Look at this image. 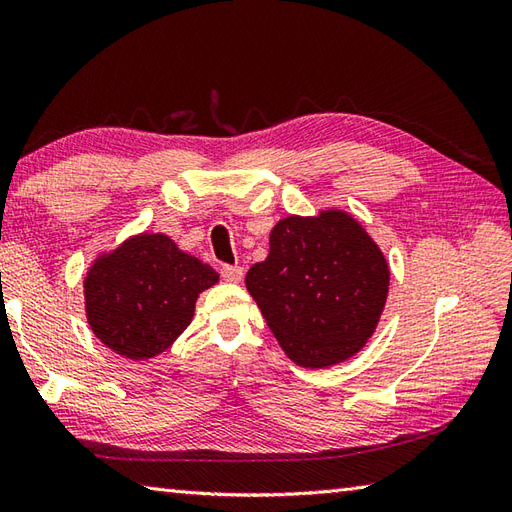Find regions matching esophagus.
I'll return each instance as SVG.
<instances>
[{
  "label": "esophagus",
  "mask_w": 512,
  "mask_h": 512,
  "mask_svg": "<svg viewBox=\"0 0 512 512\" xmlns=\"http://www.w3.org/2000/svg\"><path fill=\"white\" fill-rule=\"evenodd\" d=\"M220 275L224 281H228V284H239L244 277V268L242 266H222Z\"/></svg>",
  "instance_id": "obj_1"
}]
</instances>
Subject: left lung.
I'll list each match as a JSON object with an SVG mask.
<instances>
[{
  "instance_id": "obj_1",
  "label": "left lung",
  "mask_w": 512,
  "mask_h": 512,
  "mask_svg": "<svg viewBox=\"0 0 512 512\" xmlns=\"http://www.w3.org/2000/svg\"><path fill=\"white\" fill-rule=\"evenodd\" d=\"M246 288L284 352L321 369L354 356L374 334L389 290L385 255L343 211L288 215Z\"/></svg>"
}]
</instances>
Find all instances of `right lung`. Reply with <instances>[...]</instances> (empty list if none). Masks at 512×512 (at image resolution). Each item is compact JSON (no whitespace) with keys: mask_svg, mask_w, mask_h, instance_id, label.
Masks as SVG:
<instances>
[{"mask_svg":"<svg viewBox=\"0 0 512 512\" xmlns=\"http://www.w3.org/2000/svg\"><path fill=\"white\" fill-rule=\"evenodd\" d=\"M217 279L167 235L140 233L90 268L83 281L88 323L110 350L145 361L187 330L198 295Z\"/></svg>","mask_w":512,"mask_h":512,"instance_id":"obj_1","label":"right lung"}]
</instances>
